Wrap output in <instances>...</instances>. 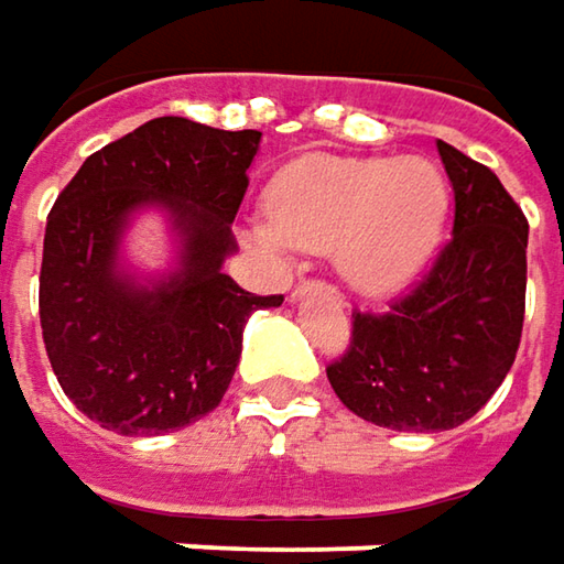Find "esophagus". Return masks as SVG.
Wrapping results in <instances>:
<instances>
[{
    "label": "esophagus",
    "instance_id": "obj_1",
    "mask_svg": "<svg viewBox=\"0 0 564 564\" xmlns=\"http://www.w3.org/2000/svg\"><path fill=\"white\" fill-rule=\"evenodd\" d=\"M314 285H317V282H297L295 289H292V301H301L307 292H314Z\"/></svg>",
    "mask_w": 564,
    "mask_h": 564
}]
</instances>
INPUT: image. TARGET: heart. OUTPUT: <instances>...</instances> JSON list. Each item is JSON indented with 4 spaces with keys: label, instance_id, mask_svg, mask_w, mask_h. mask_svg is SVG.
Wrapping results in <instances>:
<instances>
[{
    "label": "heart",
    "instance_id": "heart-1",
    "mask_svg": "<svg viewBox=\"0 0 564 564\" xmlns=\"http://www.w3.org/2000/svg\"><path fill=\"white\" fill-rule=\"evenodd\" d=\"M447 215V184L429 158L304 155L269 186V215L247 240L279 263L297 247L329 250L365 295H390L425 267Z\"/></svg>",
    "mask_w": 564,
    "mask_h": 564
}]
</instances>
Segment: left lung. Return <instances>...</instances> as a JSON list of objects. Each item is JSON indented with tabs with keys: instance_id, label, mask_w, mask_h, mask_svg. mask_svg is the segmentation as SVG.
Wrapping results in <instances>:
<instances>
[{
	"instance_id": "left-lung-1",
	"label": "left lung",
	"mask_w": 564,
	"mask_h": 564,
	"mask_svg": "<svg viewBox=\"0 0 564 564\" xmlns=\"http://www.w3.org/2000/svg\"><path fill=\"white\" fill-rule=\"evenodd\" d=\"M454 231L387 314H352V343L326 368L358 419L447 432L489 403L514 365L527 292V218L492 171L437 139Z\"/></svg>"
}]
</instances>
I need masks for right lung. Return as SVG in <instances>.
Returning <instances> with one entry per match:
<instances>
[{
    "label": "right lung",
    "mask_w": 564,
    "mask_h": 564,
    "mask_svg": "<svg viewBox=\"0 0 564 564\" xmlns=\"http://www.w3.org/2000/svg\"><path fill=\"white\" fill-rule=\"evenodd\" d=\"M257 129L158 117L85 158L43 235L41 329L63 393L100 429L129 437L193 425L221 403L243 324L282 295H250L225 260L260 152ZM165 215L175 267L135 276L122 238L139 210Z\"/></svg>",
    "instance_id": "right-lung-1"
}]
</instances>
